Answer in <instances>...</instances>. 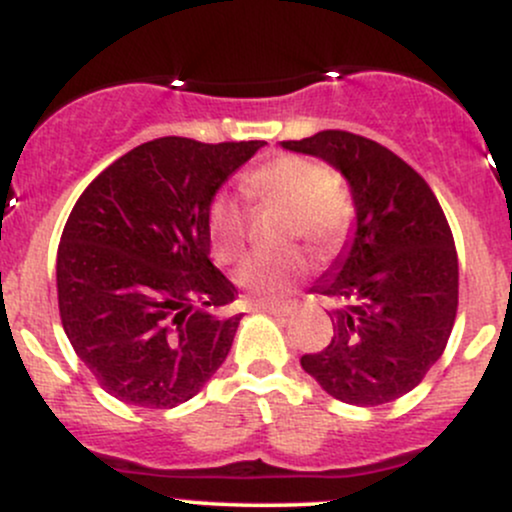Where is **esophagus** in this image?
I'll list each match as a JSON object with an SVG mask.
<instances>
[{"label":"esophagus","mask_w":512,"mask_h":512,"mask_svg":"<svg viewBox=\"0 0 512 512\" xmlns=\"http://www.w3.org/2000/svg\"><path fill=\"white\" fill-rule=\"evenodd\" d=\"M257 310L269 315H291L296 310V301H286V303H257Z\"/></svg>","instance_id":"1"}]
</instances>
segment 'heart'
Instances as JSON below:
<instances>
[{
    "instance_id": "obj_1",
    "label": "heart",
    "mask_w": 512,
    "mask_h": 512,
    "mask_svg": "<svg viewBox=\"0 0 512 512\" xmlns=\"http://www.w3.org/2000/svg\"><path fill=\"white\" fill-rule=\"evenodd\" d=\"M250 202L286 211L284 240H305L317 255L327 257L342 245L354 219L351 199L337 187V175L325 163L303 156H276L243 178ZM209 238L214 257L233 264L248 245V216L233 197L216 195L209 204ZM308 274L301 252L279 257H250L240 264L236 281L260 301H279Z\"/></svg>"
}]
</instances>
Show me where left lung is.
Wrapping results in <instances>:
<instances>
[{
  "mask_svg": "<svg viewBox=\"0 0 512 512\" xmlns=\"http://www.w3.org/2000/svg\"><path fill=\"white\" fill-rule=\"evenodd\" d=\"M281 146L342 170L356 207L354 243L313 286L334 303V337L301 366L346 404L395 402L426 378L455 325L448 219L428 182L373 139L325 129Z\"/></svg>",
  "mask_w": 512,
  "mask_h": 512,
  "instance_id": "left-lung-1",
  "label": "left lung"
}]
</instances>
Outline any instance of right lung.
<instances>
[{"instance_id": "1", "label": "right lung", "mask_w": 512, "mask_h": 512, "mask_svg": "<svg viewBox=\"0 0 512 512\" xmlns=\"http://www.w3.org/2000/svg\"><path fill=\"white\" fill-rule=\"evenodd\" d=\"M262 144L154 139L76 199L57 250L62 327L120 402L178 407L226 361L243 313L209 260V204Z\"/></svg>"}]
</instances>
